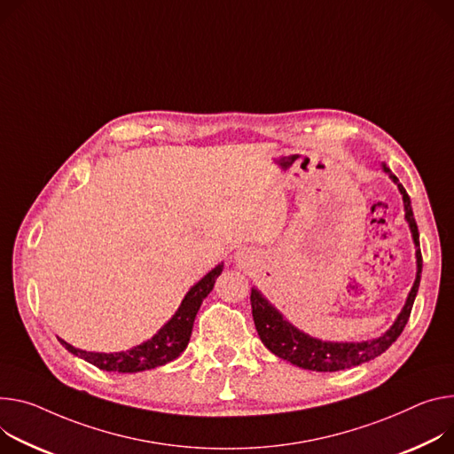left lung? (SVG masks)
Segmentation results:
<instances>
[{"label":"left lung","mask_w":454,"mask_h":454,"mask_svg":"<svg viewBox=\"0 0 454 454\" xmlns=\"http://www.w3.org/2000/svg\"><path fill=\"white\" fill-rule=\"evenodd\" d=\"M386 172H389L384 167ZM389 177L398 184V190L403 197V208H405V219L409 223L411 233H413V240L417 246V280L411 287L407 302L403 309L400 311L395 324L387 329V332L375 339V340H365V342H322L309 335H304L294 327L290 322L284 320L282 315L252 287V313L254 322L257 327V333L262 340V344L277 356L292 362L302 369L309 371H340L348 367L360 365L364 362H369L382 355L403 332V327L409 320L411 309H413V302L420 286V273H422V252H420V240H419V228L413 217V210H411V200L405 192V188L400 184L396 176L389 174Z\"/></svg>","instance_id":"8db88e82"}]
</instances>
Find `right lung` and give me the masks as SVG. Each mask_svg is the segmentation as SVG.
I'll return each mask as SVG.
<instances>
[{
  "label": "right lung",
  "mask_w": 454,
  "mask_h": 454,
  "mask_svg": "<svg viewBox=\"0 0 454 454\" xmlns=\"http://www.w3.org/2000/svg\"><path fill=\"white\" fill-rule=\"evenodd\" d=\"M223 273V264L215 266L208 275H204L192 290L183 299L179 309L176 315L164 324L157 335H153L150 340L121 353H90L77 349L65 340L59 339V342L75 356H81L83 360L90 362L92 365L103 369V371H117V373H139V371L153 369L159 365L168 364L176 360L188 346L192 327L195 315L202 304V301L208 297V294L214 290V284L217 277Z\"/></svg>",
  "instance_id": "1"
}]
</instances>
